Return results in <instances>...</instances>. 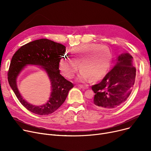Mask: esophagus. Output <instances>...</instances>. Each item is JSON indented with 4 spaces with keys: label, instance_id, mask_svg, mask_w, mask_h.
Wrapping results in <instances>:
<instances>
[{
    "label": "esophagus",
    "instance_id": "1",
    "mask_svg": "<svg viewBox=\"0 0 151 151\" xmlns=\"http://www.w3.org/2000/svg\"><path fill=\"white\" fill-rule=\"evenodd\" d=\"M81 88H82V89H88L89 88V87L88 86H84V85H80L79 86Z\"/></svg>",
    "mask_w": 151,
    "mask_h": 151
}]
</instances>
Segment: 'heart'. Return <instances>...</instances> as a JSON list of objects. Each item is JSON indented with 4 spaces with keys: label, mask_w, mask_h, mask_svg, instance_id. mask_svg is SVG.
I'll list each match as a JSON object with an SVG mask.
<instances>
[{
    "label": "heart",
    "mask_w": 151,
    "mask_h": 151,
    "mask_svg": "<svg viewBox=\"0 0 151 151\" xmlns=\"http://www.w3.org/2000/svg\"><path fill=\"white\" fill-rule=\"evenodd\" d=\"M71 56L62 57L59 61V69L67 78H72L79 69L81 70L78 77L86 81L90 78L92 81L104 77L111 65L113 53L109 47L104 45L87 43L75 46L71 50Z\"/></svg>",
    "instance_id": "obj_1"
}]
</instances>
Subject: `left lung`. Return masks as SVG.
Instances as JSON below:
<instances>
[{
    "label": "left lung",
    "instance_id": "left-lung-1",
    "mask_svg": "<svg viewBox=\"0 0 151 151\" xmlns=\"http://www.w3.org/2000/svg\"><path fill=\"white\" fill-rule=\"evenodd\" d=\"M132 59L129 53L119 55L116 65L101 81L92 86L95 93L92 103L96 107L114 109L128 100L136 76V68L133 65Z\"/></svg>",
    "mask_w": 151,
    "mask_h": 151
}]
</instances>
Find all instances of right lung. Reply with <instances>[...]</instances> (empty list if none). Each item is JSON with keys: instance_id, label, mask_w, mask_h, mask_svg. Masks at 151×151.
<instances>
[{"instance_id": "obj_1", "label": "right lung", "mask_w": 151, "mask_h": 151, "mask_svg": "<svg viewBox=\"0 0 151 151\" xmlns=\"http://www.w3.org/2000/svg\"><path fill=\"white\" fill-rule=\"evenodd\" d=\"M66 47L48 39L42 38L22 46L12 57L8 71V81L21 104L30 112L47 115L54 112L65 101L73 84L60 74L59 61L65 54ZM42 66L52 83V92L50 100L42 106L29 104L20 95L16 86V78L26 65Z\"/></svg>"}]
</instances>
